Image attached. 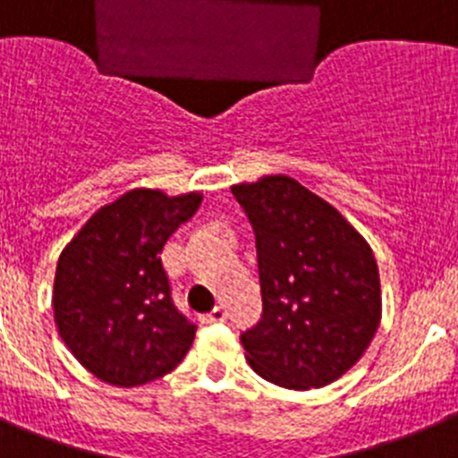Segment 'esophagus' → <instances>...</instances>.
Returning <instances> with one entry per match:
<instances>
[{"label":"esophagus","mask_w":458,"mask_h":458,"mask_svg":"<svg viewBox=\"0 0 458 458\" xmlns=\"http://www.w3.org/2000/svg\"><path fill=\"white\" fill-rule=\"evenodd\" d=\"M225 318H226L225 306H215L213 311H210L206 316V323H222V320H225Z\"/></svg>","instance_id":"34e87169"}]
</instances>
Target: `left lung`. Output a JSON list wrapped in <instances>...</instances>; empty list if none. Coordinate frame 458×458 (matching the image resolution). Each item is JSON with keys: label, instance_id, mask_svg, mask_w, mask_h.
I'll use <instances>...</instances> for the list:
<instances>
[{"label": "left lung", "instance_id": "left-lung-1", "mask_svg": "<svg viewBox=\"0 0 458 458\" xmlns=\"http://www.w3.org/2000/svg\"><path fill=\"white\" fill-rule=\"evenodd\" d=\"M255 232L262 318L245 358L276 386L309 391L362 358L381 320L372 248L337 208L288 175L233 184Z\"/></svg>", "mask_w": 458, "mask_h": 458}]
</instances>
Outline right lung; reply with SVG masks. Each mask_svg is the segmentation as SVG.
<instances>
[{"instance_id":"add662e5","label":"right lung","mask_w":458,"mask_h":458,"mask_svg":"<svg viewBox=\"0 0 458 458\" xmlns=\"http://www.w3.org/2000/svg\"><path fill=\"white\" fill-rule=\"evenodd\" d=\"M203 196L133 189L90 215L60 252L53 318L72 356L93 377L131 388L175 369L196 325L170 297L161 250Z\"/></svg>"}]
</instances>
